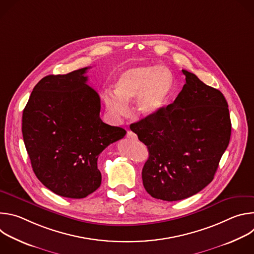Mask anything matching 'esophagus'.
<instances>
[{"label": "esophagus", "instance_id": "1", "mask_svg": "<svg viewBox=\"0 0 254 254\" xmlns=\"http://www.w3.org/2000/svg\"><path fill=\"white\" fill-rule=\"evenodd\" d=\"M127 137H128V138H130V139H132V140H136V138H137L136 134L133 133L131 130H127Z\"/></svg>", "mask_w": 254, "mask_h": 254}]
</instances>
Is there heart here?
<instances>
[{
    "label": "heart",
    "instance_id": "1",
    "mask_svg": "<svg viewBox=\"0 0 254 254\" xmlns=\"http://www.w3.org/2000/svg\"><path fill=\"white\" fill-rule=\"evenodd\" d=\"M174 89L172 72L163 66L137 65L122 72L115 91H105L103 99L110 114L120 119L128 112L127 103L135 97V112L152 118L167 105Z\"/></svg>",
    "mask_w": 254,
    "mask_h": 254
}]
</instances>
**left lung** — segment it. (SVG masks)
<instances>
[{"mask_svg": "<svg viewBox=\"0 0 254 254\" xmlns=\"http://www.w3.org/2000/svg\"><path fill=\"white\" fill-rule=\"evenodd\" d=\"M182 71L186 83L174 102L129 127L149 150L141 172L144 189L169 202L191 197L211 183L231 135L221 91Z\"/></svg>", "mask_w": 254, "mask_h": 254, "instance_id": "obj_1", "label": "left lung"}]
</instances>
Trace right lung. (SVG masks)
I'll return each instance as SVG.
<instances>
[{
  "instance_id": "add662e5",
  "label": "right lung",
  "mask_w": 254,
  "mask_h": 254,
  "mask_svg": "<svg viewBox=\"0 0 254 254\" xmlns=\"http://www.w3.org/2000/svg\"><path fill=\"white\" fill-rule=\"evenodd\" d=\"M81 68L48 75L35 85L23 111L22 132L33 171L53 193L85 198L101 184L99 154L127 131L104 124L98 93Z\"/></svg>"
}]
</instances>
